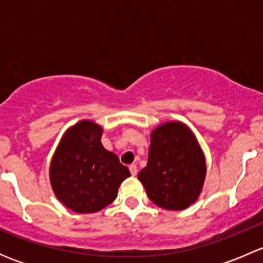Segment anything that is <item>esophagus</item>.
<instances>
[{"label":"esophagus","mask_w":263,"mask_h":263,"mask_svg":"<svg viewBox=\"0 0 263 263\" xmlns=\"http://www.w3.org/2000/svg\"><path fill=\"white\" fill-rule=\"evenodd\" d=\"M128 168H129V172H131L132 176H134V177L136 176V174H137V166L135 165V164H132V165H129Z\"/></svg>","instance_id":"obj_1"}]
</instances>
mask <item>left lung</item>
Listing matches in <instances>:
<instances>
[{
	"mask_svg": "<svg viewBox=\"0 0 263 263\" xmlns=\"http://www.w3.org/2000/svg\"><path fill=\"white\" fill-rule=\"evenodd\" d=\"M206 172L205 154L192 129L168 121L151 131L147 164L137 178L156 206L179 211L198 200Z\"/></svg>",
	"mask_w": 263,
	"mask_h": 263,
	"instance_id": "obj_1",
	"label": "left lung"
}]
</instances>
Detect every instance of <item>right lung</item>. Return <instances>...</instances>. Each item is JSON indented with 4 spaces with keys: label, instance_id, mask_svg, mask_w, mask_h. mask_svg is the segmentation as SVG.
<instances>
[{
    "label": "right lung",
    "instance_id": "add662e5",
    "mask_svg": "<svg viewBox=\"0 0 263 263\" xmlns=\"http://www.w3.org/2000/svg\"><path fill=\"white\" fill-rule=\"evenodd\" d=\"M103 127L82 119L61 137L49 165L55 197L78 214L98 213L116 200L121 183L131 176L118 156L102 144Z\"/></svg>",
    "mask_w": 263,
    "mask_h": 263
}]
</instances>
